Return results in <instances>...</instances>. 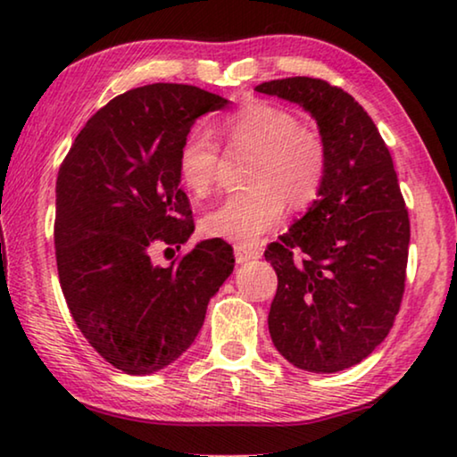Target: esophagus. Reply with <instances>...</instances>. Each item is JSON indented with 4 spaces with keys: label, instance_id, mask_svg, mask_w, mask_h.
Segmentation results:
<instances>
[{
    "label": "esophagus",
    "instance_id": "1",
    "mask_svg": "<svg viewBox=\"0 0 457 457\" xmlns=\"http://www.w3.org/2000/svg\"><path fill=\"white\" fill-rule=\"evenodd\" d=\"M234 252H236L237 264H242V262H247V260H258L262 256L258 247H250V245H236Z\"/></svg>",
    "mask_w": 457,
    "mask_h": 457
}]
</instances>
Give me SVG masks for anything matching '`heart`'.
<instances>
[{"instance_id": "heart-1", "label": "heart", "mask_w": 457, "mask_h": 457, "mask_svg": "<svg viewBox=\"0 0 457 457\" xmlns=\"http://www.w3.org/2000/svg\"><path fill=\"white\" fill-rule=\"evenodd\" d=\"M220 133L231 149L253 153L247 175L252 189L226 197L205 215L207 236L253 244L284 220L286 201L306 207L320 193L327 179V145L316 130L300 127L292 112L266 103L247 104L223 117ZM177 171L195 195L212 191L220 171V146L210 133L193 129L183 137Z\"/></svg>"}]
</instances>
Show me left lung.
I'll return each instance as SVG.
<instances>
[{
  "label": "left lung",
  "mask_w": 457,
  "mask_h": 457,
  "mask_svg": "<svg viewBox=\"0 0 457 457\" xmlns=\"http://www.w3.org/2000/svg\"><path fill=\"white\" fill-rule=\"evenodd\" d=\"M256 90L311 112L328 153L319 199L264 252L278 276L270 337L294 367L337 373L369 357L395 322L411 236L405 199L389 149L349 92L308 76Z\"/></svg>",
  "instance_id": "left-lung-1"
}]
</instances>
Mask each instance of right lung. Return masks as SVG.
<instances>
[{
	"label": "right lung",
	"mask_w": 457,
	"mask_h": 457,
	"mask_svg": "<svg viewBox=\"0 0 457 457\" xmlns=\"http://www.w3.org/2000/svg\"><path fill=\"white\" fill-rule=\"evenodd\" d=\"M226 98L189 84H149L100 108L76 137L56 179L54 244L66 304L92 349L129 375L171 365L204 327L207 303L234 272V247L193 234L177 153L201 114Z\"/></svg>",
	"instance_id": "obj_1"
}]
</instances>
